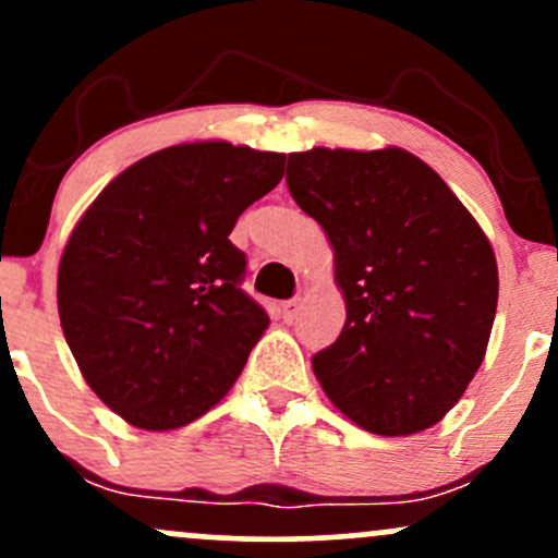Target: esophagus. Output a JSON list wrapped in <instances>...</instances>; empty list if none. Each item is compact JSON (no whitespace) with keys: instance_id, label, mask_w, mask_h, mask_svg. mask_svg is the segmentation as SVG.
Listing matches in <instances>:
<instances>
[{"instance_id":"obj_1","label":"esophagus","mask_w":558,"mask_h":558,"mask_svg":"<svg viewBox=\"0 0 558 558\" xmlns=\"http://www.w3.org/2000/svg\"><path fill=\"white\" fill-rule=\"evenodd\" d=\"M299 315V299H291L286 301V304H280V317H283V323H293Z\"/></svg>"}]
</instances>
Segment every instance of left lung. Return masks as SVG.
Instances as JSON below:
<instances>
[{
  "label": "left lung",
  "instance_id": "obj_1",
  "mask_svg": "<svg viewBox=\"0 0 558 558\" xmlns=\"http://www.w3.org/2000/svg\"><path fill=\"white\" fill-rule=\"evenodd\" d=\"M288 191L336 254L338 341L312 356L319 386L375 435L446 417L483 364L498 304L488 235L430 165L409 151L288 155Z\"/></svg>",
  "mask_w": 558,
  "mask_h": 558
}]
</instances>
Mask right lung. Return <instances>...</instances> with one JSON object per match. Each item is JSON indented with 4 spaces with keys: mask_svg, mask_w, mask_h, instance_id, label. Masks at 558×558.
<instances>
[{
    "mask_svg": "<svg viewBox=\"0 0 558 558\" xmlns=\"http://www.w3.org/2000/svg\"><path fill=\"white\" fill-rule=\"evenodd\" d=\"M286 157L228 141L138 159L94 198L57 272L62 332L88 388L141 430L215 407L270 317L241 288L230 230L283 178Z\"/></svg>",
    "mask_w": 558,
    "mask_h": 558,
    "instance_id": "right-lung-1",
    "label": "right lung"
}]
</instances>
